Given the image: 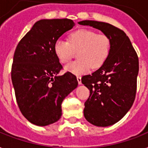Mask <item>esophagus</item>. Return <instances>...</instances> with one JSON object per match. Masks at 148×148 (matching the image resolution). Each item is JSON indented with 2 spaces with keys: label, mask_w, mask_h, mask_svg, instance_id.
I'll return each mask as SVG.
<instances>
[{
  "label": "esophagus",
  "mask_w": 148,
  "mask_h": 148,
  "mask_svg": "<svg viewBox=\"0 0 148 148\" xmlns=\"http://www.w3.org/2000/svg\"><path fill=\"white\" fill-rule=\"evenodd\" d=\"M77 82H78L79 84H81V77L80 76L77 77Z\"/></svg>",
  "instance_id": "esophagus-1"
}]
</instances>
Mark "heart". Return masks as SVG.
I'll list each match as a JSON object with an SVG mask.
<instances>
[{
  "mask_svg": "<svg viewBox=\"0 0 148 148\" xmlns=\"http://www.w3.org/2000/svg\"><path fill=\"white\" fill-rule=\"evenodd\" d=\"M110 51V40L104 34H97L89 29H80L71 33L69 40L58 39L53 51L60 63L66 64L77 52L78 60L66 66L67 71L82 74L90 68L97 69L105 63Z\"/></svg>",
  "mask_w": 148,
  "mask_h": 148,
  "instance_id": "1",
  "label": "heart"
}]
</instances>
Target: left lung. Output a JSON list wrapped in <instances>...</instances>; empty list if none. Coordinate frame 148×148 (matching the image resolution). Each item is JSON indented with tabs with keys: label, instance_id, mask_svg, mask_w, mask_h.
I'll return each instance as SVG.
<instances>
[{
	"label": "left lung",
	"instance_id": "1",
	"mask_svg": "<svg viewBox=\"0 0 148 148\" xmlns=\"http://www.w3.org/2000/svg\"><path fill=\"white\" fill-rule=\"evenodd\" d=\"M101 31L110 40V51L105 63L93 74L82 77L90 90L84 115L90 124L107 127L117 123L133 104L139 71L138 54L131 40L121 29L104 22L82 21Z\"/></svg>",
	"mask_w": 148,
	"mask_h": 148
}]
</instances>
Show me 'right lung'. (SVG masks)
<instances>
[{
    "label": "right lung",
    "instance_id": "add662e5",
    "mask_svg": "<svg viewBox=\"0 0 148 148\" xmlns=\"http://www.w3.org/2000/svg\"><path fill=\"white\" fill-rule=\"evenodd\" d=\"M74 26L71 19L38 21L18 43L11 80L17 105L27 121L38 126L58 121L64 99L77 87L75 75L66 72L53 51L54 43Z\"/></svg>",
    "mask_w": 148,
    "mask_h": 148
}]
</instances>
